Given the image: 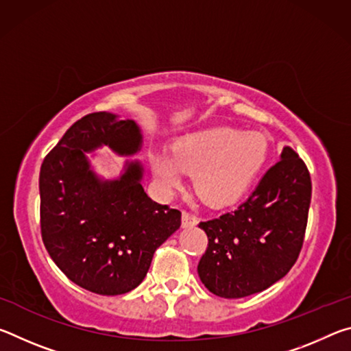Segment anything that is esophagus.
Masks as SVG:
<instances>
[{
    "instance_id": "34e87169",
    "label": "esophagus",
    "mask_w": 351,
    "mask_h": 351,
    "mask_svg": "<svg viewBox=\"0 0 351 351\" xmlns=\"http://www.w3.org/2000/svg\"><path fill=\"white\" fill-rule=\"evenodd\" d=\"M198 224V218L189 213L186 210H182V228H192V226Z\"/></svg>"
}]
</instances>
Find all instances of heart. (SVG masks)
Instances as JSON below:
<instances>
[{"label": "heart", "mask_w": 351, "mask_h": 351, "mask_svg": "<svg viewBox=\"0 0 351 351\" xmlns=\"http://www.w3.org/2000/svg\"><path fill=\"white\" fill-rule=\"evenodd\" d=\"M266 153L263 136L213 127L182 136L175 141L171 153L152 152L150 164L165 189H178L184 173H193L195 192L201 199L223 206L245 192L265 164Z\"/></svg>", "instance_id": "obj_1"}]
</instances>
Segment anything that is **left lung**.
<instances>
[{
  "instance_id": "obj_1",
  "label": "left lung",
  "mask_w": 351,
  "mask_h": 351,
  "mask_svg": "<svg viewBox=\"0 0 351 351\" xmlns=\"http://www.w3.org/2000/svg\"><path fill=\"white\" fill-rule=\"evenodd\" d=\"M311 203V178L293 148L261 178L245 203L201 221L209 245L198 263L204 287L224 299L261 293L299 257Z\"/></svg>"
}]
</instances>
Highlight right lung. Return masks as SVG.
<instances>
[{
  "mask_svg": "<svg viewBox=\"0 0 351 351\" xmlns=\"http://www.w3.org/2000/svg\"><path fill=\"white\" fill-rule=\"evenodd\" d=\"M104 145L133 156L142 148L139 125L106 111L77 121L41 164L40 224L47 252L71 282L117 295L144 280L154 251L180 229L181 212L144 192L139 161H125L112 180L99 176L88 153Z\"/></svg>",
  "mask_w": 351,
  "mask_h": 351,
  "instance_id": "1",
  "label": "right lung"
}]
</instances>
